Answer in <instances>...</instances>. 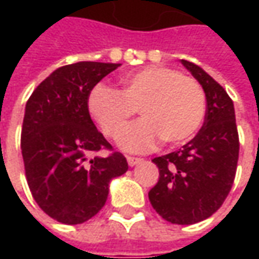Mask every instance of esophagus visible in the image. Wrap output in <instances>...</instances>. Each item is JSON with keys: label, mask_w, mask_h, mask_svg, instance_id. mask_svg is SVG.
<instances>
[{"label": "esophagus", "mask_w": 259, "mask_h": 259, "mask_svg": "<svg viewBox=\"0 0 259 259\" xmlns=\"http://www.w3.org/2000/svg\"><path fill=\"white\" fill-rule=\"evenodd\" d=\"M126 161H128V165H130V167H134V165H137L138 163H141V161H143V158H138V157H131V155H128V157H126Z\"/></svg>", "instance_id": "34e87169"}]
</instances>
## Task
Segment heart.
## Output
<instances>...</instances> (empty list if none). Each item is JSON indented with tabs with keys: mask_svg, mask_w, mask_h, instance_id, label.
I'll list each match as a JSON object with an SVG mask.
<instances>
[{
	"mask_svg": "<svg viewBox=\"0 0 259 259\" xmlns=\"http://www.w3.org/2000/svg\"><path fill=\"white\" fill-rule=\"evenodd\" d=\"M140 109L144 120L124 126ZM88 111L106 137L119 138L126 151H143L161 138L177 145L192 138L203 122L206 96L197 80L164 66H148L121 77V92L94 86L88 95Z\"/></svg>",
	"mask_w": 259,
	"mask_h": 259,
	"instance_id": "1",
	"label": "heart"
}]
</instances>
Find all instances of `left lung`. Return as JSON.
Returning a JSON list of instances; mask_svg holds the SVG:
<instances>
[{
	"mask_svg": "<svg viewBox=\"0 0 259 259\" xmlns=\"http://www.w3.org/2000/svg\"><path fill=\"white\" fill-rule=\"evenodd\" d=\"M206 95L203 126L183 148L155 157L160 177L148 199L167 222L192 225L207 219L222 206L234 184L239 137L234 102L202 67L182 60Z\"/></svg>",
	"mask_w": 259,
	"mask_h": 259,
	"instance_id": "left-lung-1",
	"label": "left lung"
}]
</instances>
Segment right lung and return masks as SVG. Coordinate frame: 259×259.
<instances>
[{"mask_svg": "<svg viewBox=\"0 0 259 259\" xmlns=\"http://www.w3.org/2000/svg\"><path fill=\"white\" fill-rule=\"evenodd\" d=\"M119 63L62 66L37 86L25 105L21 153L40 209L57 222L83 224L108 199L109 182L128 170L121 153L91 157L111 144L95 126L88 95Z\"/></svg>", "mask_w": 259, "mask_h": 259, "instance_id": "right-lung-1", "label": "right lung"}]
</instances>
